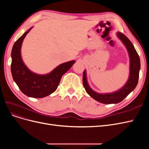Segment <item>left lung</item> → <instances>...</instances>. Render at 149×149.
Listing matches in <instances>:
<instances>
[{
  "instance_id": "left-lung-1",
  "label": "left lung",
  "mask_w": 149,
  "mask_h": 149,
  "mask_svg": "<svg viewBox=\"0 0 149 149\" xmlns=\"http://www.w3.org/2000/svg\"><path fill=\"white\" fill-rule=\"evenodd\" d=\"M117 36L127 48L130 58L129 76L127 83L124 86L118 91L111 93H98L90 88L87 81L86 72V70L83 72V83L86 91L94 100L103 104H116L121 102L136 88L138 83L139 71L141 69V61L138 53L132 42L125 35L120 32H118Z\"/></svg>"
}]
</instances>
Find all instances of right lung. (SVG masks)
Returning a JSON list of instances; mask_svg holds the SVG:
<instances>
[{
    "label": "right lung",
    "instance_id": "add662e5",
    "mask_svg": "<svg viewBox=\"0 0 149 149\" xmlns=\"http://www.w3.org/2000/svg\"><path fill=\"white\" fill-rule=\"evenodd\" d=\"M31 29L32 27L22 35L13 45L11 53V73L14 81L26 96L42 98L56 91L62 76L71 68L75 61H70L58 65L46 74H38L31 71L22 59L21 47L25 36Z\"/></svg>",
    "mask_w": 149,
    "mask_h": 149
}]
</instances>
